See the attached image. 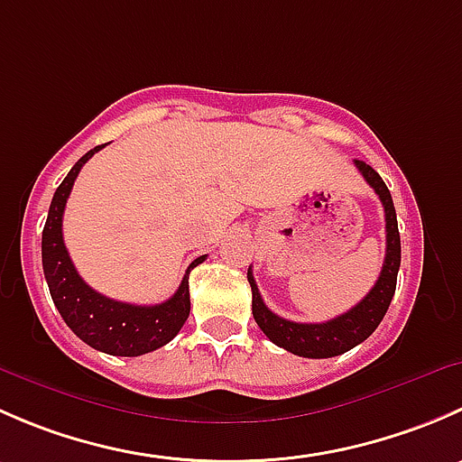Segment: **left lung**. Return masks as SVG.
<instances>
[{
    "mask_svg": "<svg viewBox=\"0 0 462 462\" xmlns=\"http://www.w3.org/2000/svg\"><path fill=\"white\" fill-rule=\"evenodd\" d=\"M356 167L365 176L366 183L375 189L377 197H380L386 221V254L384 263H382V273L377 277L375 286L371 288L369 295L360 304L353 306L351 310H346L339 318L321 321V324H300V321L283 319L263 304L257 283H254L253 268H248V282L250 288H253L254 321H257L259 328L263 330L270 342L300 357L321 360V357H335L351 351L353 346L362 344L374 333L377 324L386 315V310H389L391 300H393L400 270V232L393 199H391L389 188H386L384 180L380 179V174H377L374 167L366 165L365 161H356Z\"/></svg>",
    "mask_w": 462,
    "mask_h": 462,
    "instance_id": "obj_1",
    "label": "left lung"
}]
</instances>
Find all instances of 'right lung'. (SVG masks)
<instances>
[{
  "label": "right lung",
  "instance_id": "1",
  "mask_svg": "<svg viewBox=\"0 0 462 462\" xmlns=\"http://www.w3.org/2000/svg\"><path fill=\"white\" fill-rule=\"evenodd\" d=\"M102 147L97 144L87 152L55 189L42 232V265L55 309L82 342L109 356L138 357L165 346L183 328L189 315V270L205 261V254L189 263L179 291L156 306L125 304L87 286L64 245L62 214L82 165Z\"/></svg>",
  "mask_w": 462,
  "mask_h": 462
}]
</instances>
